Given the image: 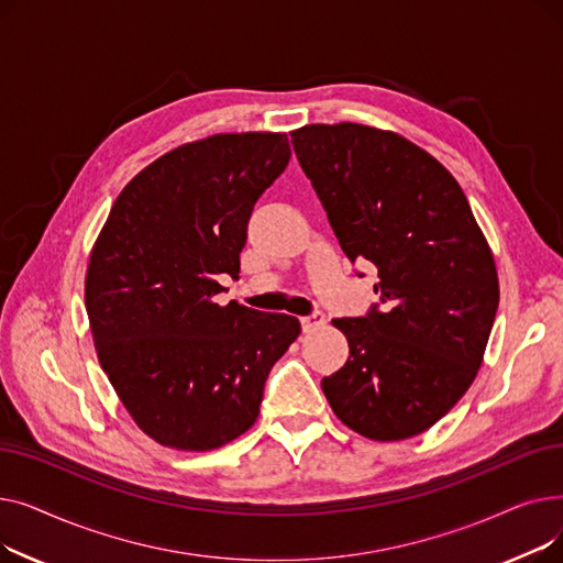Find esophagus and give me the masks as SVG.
Wrapping results in <instances>:
<instances>
[{
    "label": "esophagus",
    "mask_w": 563,
    "mask_h": 563,
    "mask_svg": "<svg viewBox=\"0 0 563 563\" xmlns=\"http://www.w3.org/2000/svg\"><path fill=\"white\" fill-rule=\"evenodd\" d=\"M323 323H327V317H323L321 312H312V314H308V317H301V329H303V333H312V331L321 329Z\"/></svg>",
    "instance_id": "obj_1"
}]
</instances>
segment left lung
<instances>
[{"instance_id": "left-lung-1", "label": "left lung", "mask_w": 563, "mask_h": 563, "mask_svg": "<svg viewBox=\"0 0 563 563\" xmlns=\"http://www.w3.org/2000/svg\"><path fill=\"white\" fill-rule=\"evenodd\" d=\"M289 136L344 255L378 269L380 308L333 319L349 361L321 390L369 440L418 435L448 416L484 361L499 303L490 246L452 173L420 145L358 123Z\"/></svg>"}]
</instances>
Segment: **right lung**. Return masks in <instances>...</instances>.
Instances as JSON below:
<instances>
[{
	"mask_svg": "<svg viewBox=\"0 0 563 563\" xmlns=\"http://www.w3.org/2000/svg\"><path fill=\"white\" fill-rule=\"evenodd\" d=\"M291 157L287 134H214L134 175L91 251L84 299L98 361L164 448L217 450L253 427L297 317L230 301L253 205Z\"/></svg>",
	"mask_w": 563,
	"mask_h": 563,
	"instance_id": "1",
	"label": "right lung"
}]
</instances>
